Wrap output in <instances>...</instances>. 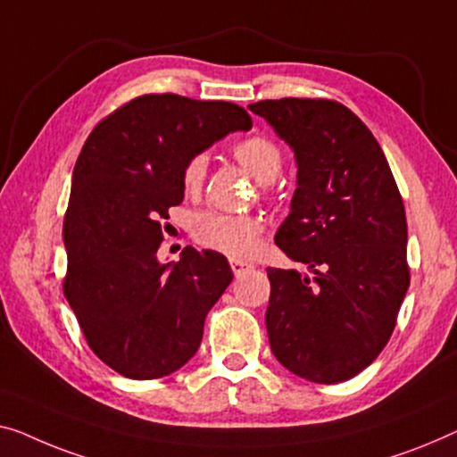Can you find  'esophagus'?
<instances>
[{"mask_svg": "<svg viewBox=\"0 0 457 457\" xmlns=\"http://www.w3.org/2000/svg\"><path fill=\"white\" fill-rule=\"evenodd\" d=\"M229 267H231V270H234V275H236V277H240V275H244V272H246V270H252V269H254V264L244 262V261H237V258H231V261H229Z\"/></svg>", "mask_w": 457, "mask_h": 457, "instance_id": "obj_1", "label": "esophagus"}]
</instances>
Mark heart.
<instances>
[{
    "mask_svg": "<svg viewBox=\"0 0 457 457\" xmlns=\"http://www.w3.org/2000/svg\"><path fill=\"white\" fill-rule=\"evenodd\" d=\"M231 152H234L237 163L244 170H248L262 185L275 180L278 170H281V149L275 141L264 137V135H252L248 139L237 141ZM205 155H193V158L187 160L185 168H182V188H185V193L190 196L199 195L203 182H205ZM261 234L262 223L256 217L205 211V213H199L193 220V236L196 242L234 258H246L254 254Z\"/></svg>",
    "mask_w": 457,
    "mask_h": 457,
    "instance_id": "1",
    "label": "heart"
}]
</instances>
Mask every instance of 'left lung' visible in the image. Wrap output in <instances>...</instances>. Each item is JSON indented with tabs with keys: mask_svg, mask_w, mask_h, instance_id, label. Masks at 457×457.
Returning <instances> with one entry per match:
<instances>
[{
	"mask_svg": "<svg viewBox=\"0 0 457 457\" xmlns=\"http://www.w3.org/2000/svg\"><path fill=\"white\" fill-rule=\"evenodd\" d=\"M297 163L277 246L310 275L267 269L272 355L316 384L351 379L392 337L411 272L403 196L379 143L332 100L281 98L248 106Z\"/></svg>",
	"mask_w": 457,
	"mask_h": 457,
	"instance_id": "obj_1",
	"label": "left lung"
}]
</instances>
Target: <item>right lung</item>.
Wrapping results in <instances>:
<instances>
[{"label":"right lung","mask_w":457,"mask_h":457,"mask_svg":"<svg viewBox=\"0 0 457 457\" xmlns=\"http://www.w3.org/2000/svg\"><path fill=\"white\" fill-rule=\"evenodd\" d=\"M250 127L231 102L147 94L98 122L81 147L63 221V294L90 349L120 376H170L199 349L234 272L220 252L193 246L160 262L162 220L185 199L187 160Z\"/></svg>","instance_id":"add662e5"}]
</instances>
